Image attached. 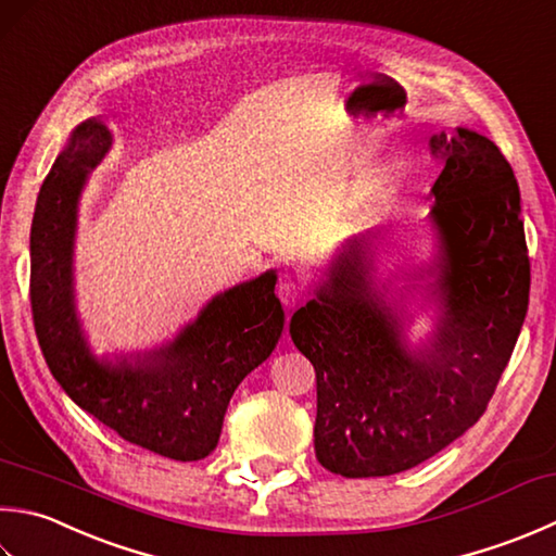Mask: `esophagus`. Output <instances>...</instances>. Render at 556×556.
Segmentation results:
<instances>
[{"label":"esophagus","instance_id":"obj_1","mask_svg":"<svg viewBox=\"0 0 556 556\" xmlns=\"http://www.w3.org/2000/svg\"><path fill=\"white\" fill-rule=\"evenodd\" d=\"M277 296H279L281 306H285V308H296L299 303L303 301L301 281L293 279V277H285V279L279 281V287H277Z\"/></svg>","mask_w":556,"mask_h":556}]
</instances>
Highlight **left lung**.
I'll return each instance as SVG.
<instances>
[{
  "label": "left lung",
  "instance_id": "obj_1",
  "mask_svg": "<svg viewBox=\"0 0 556 556\" xmlns=\"http://www.w3.org/2000/svg\"><path fill=\"white\" fill-rule=\"evenodd\" d=\"M441 173L445 318L427 352L400 346V325L350 248L330 281L291 315L289 334L315 368V458L342 477H386L437 455L484 415L523 328L530 257L514 168L492 139L458 127L429 141Z\"/></svg>",
  "mask_w": 556,
  "mask_h": 556
}]
</instances>
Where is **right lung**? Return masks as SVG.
Masks as SVG:
<instances>
[{
	"instance_id": "1",
	"label": "right lung",
	"mask_w": 556,
	"mask_h": 556,
	"mask_svg": "<svg viewBox=\"0 0 556 556\" xmlns=\"http://www.w3.org/2000/svg\"><path fill=\"white\" fill-rule=\"evenodd\" d=\"M108 144V129L89 119L42 180L30 226L33 328L50 374L84 412L139 448L200 460L219 443L233 390L271 354L285 328L277 277L267 271L216 296L149 364H98L74 318L72 238L81 185Z\"/></svg>"
}]
</instances>
